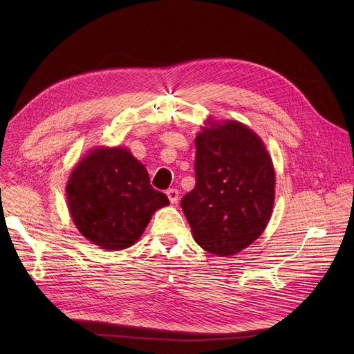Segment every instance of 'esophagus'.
<instances>
[{
    "mask_svg": "<svg viewBox=\"0 0 354 354\" xmlns=\"http://www.w3.org/2000/svg\"><path fill=\"white\" fill-rule=\"evenodd\" d=\"M166 195H167V198H169L171 203H176V202H178V198H179L178 189H175V188L167 189V191H166Z\"/></svg>",
    "mask_w": 354,
    "mask_h": 354,
    "instance_id": "esophagus-1",
    "label": "esophagus"
}]
</instances>
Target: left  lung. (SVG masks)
Wrapping results in <instances>:
<instances>
[{
    "mask_svg": "<svg viewBox=\"0 0 354 354\" xmlns=\"http://www.w3.org/2000/svg\"><path fill=\"white\" fill-rule=\"evenodd\" d=\"M195 188L180 199L203 250L228 257L266 230L274 203L271 158L251 129L238 122L203 129L195 139Z\"/></svg>",
    "mask_w": 354,
    "mask_h": 354,
    "instance_id": "8db88e82",
    "label": "left lung"
}]
</instances>
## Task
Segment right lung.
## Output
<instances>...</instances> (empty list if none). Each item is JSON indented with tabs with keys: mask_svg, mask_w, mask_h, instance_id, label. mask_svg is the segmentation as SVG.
I'll list each match as a JSON object with an SVG mask.
<instances>
[{
	"mask_svg": "<svg viewBox=\"0 0 354 354\" xmlns=\"http://www.w3.org/2000/svg\"><path fill=\"white\" fill-rule=\"evenodd\" d=\"M67 202L77 230L103 250L133 245L169 199L152 188L146 167L123 147H97L70 175Z\"/></svg>",
	"mask_w": 354,
	"mask_h": 354,
	"instance_id": "obj_1",
	"label": "right lung"
}]
</instances>
